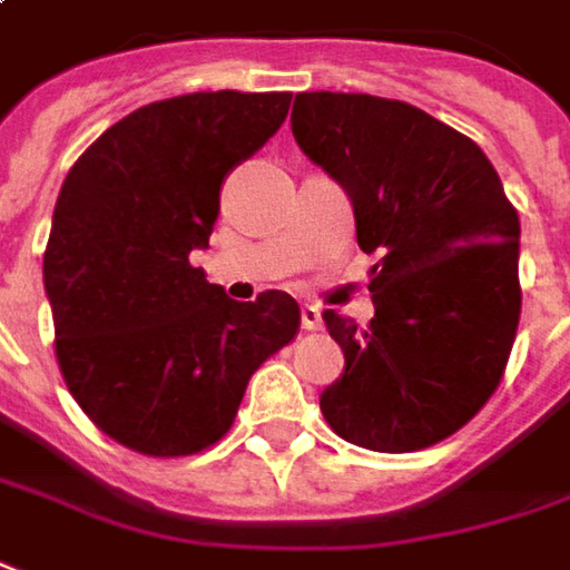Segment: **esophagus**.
<instances>
[{
    "instance_id": "34e87169",
    "label": "esophagus",
    "mask_w": 570,
    "mask_h": 570,
    "mask_svg": "<svg viewBox=\"0 0 570 570\" xmlns=\"http://www.w3.org/2000/svg\"><path fill=\"white\" fill-rule=\"evenodd\" d=\"M301 326H304V332L323 330V316H320V311H316V307H304V311H301Z\"/></svg>"
}]
</instances>
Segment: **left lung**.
Wrapping results in <instances>:
<instances>
[{"label":"left lung","instance_id":"1","mask_svg":"<svg viewBox=\"0 0 570 570\" xmlns=\"http://www.w3.org/2000/svg\"><path fill=\"white\" fill-rule=\"evenodd\" d=\"M297 147L354 204L373 320L335 311L345 376L320 411L370 452H420L458 433L505 376L521 320L518 209L471 137L401 99L297 94Z\"/></svg>","mask_w":570,"mask_h":570}]
</instances>
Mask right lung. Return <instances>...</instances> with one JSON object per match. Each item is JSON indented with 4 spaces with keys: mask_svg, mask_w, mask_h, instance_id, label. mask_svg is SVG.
Returning a JSON list of instances; mask_svg holds the SVG:
<instances>
[{
    "mask_svg": "<svg viewBox=\"0 0 570 570\" xmlns=\"http://www.w3.org/2000/svg\"><path fill=\"white\" fill-rule=\"evenodd\" d=\"M288 106L282 90L159 99L99 134L65 178L43 254L56 361L80 411L131 452L216 445L259 364L301 330L292 294L238 304L190 263L225 175Z\"/></svg>",
    "mask_w": 570,
    "mask_h": 570,
    "instance_id": "add662e5",
    "label": "right lung"
}]
</instances>
